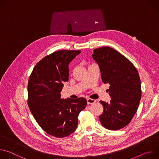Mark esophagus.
<instances>
[{
  "label": "esophagus",
  "mask_w": 159,
  "mask_h": 159,
  "mask_svg": "<svg viewBox=\"0 0 159 159\" xmlns=\"http://www.w3.org/2000/svg\"><path fill=\"white\" fill-rule=\"evenodd\" d=\"M87 104H94L96 102V100L90 99V98H87Z\"/></svg>",
  "instance_id": "obj_1"
}]
</instances>
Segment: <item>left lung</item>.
<instances>
[{"mask_svg": "<svg viewBox=\"0 0 159 159\" xmlns=\"http://www.w3.org/2000/svg\"><path fill=\"white\" fill-rule=\"evenodd\" d=\"M92 57L98 64L102 82L109 84V103L101 101L104 107L99 116L102 125L118 130L128 125L137 112L142 96L139 74L133 63L112 48L94 49Z\"/></svg>", "mask_w": 159, "mask_h": 159, "instance_id": "obj_1", "label": "left lung"}]
</instances>
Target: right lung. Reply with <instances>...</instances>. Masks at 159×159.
Listing matches in <instances>:
<instances>
[{"mask_svg": "<svg viewBox=\"0 0 159 159\" xmlns=\"http://www.w3.org/2000/svg\"><path fill=\"white\" fill-rule=\"evenodd\" d=\"M81 51L60 50L40 60L30 77L28 105L36 121L48 134L67 137L77 129L79 112L85 109L84 98L62 99L63 82L69 80V65Z\"/></svg>", "mask_w": 159, "mask_h": 159, "instance_id": "add662e5", "label": "right lung"}]
</instances>
